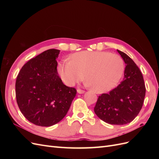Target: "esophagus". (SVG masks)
Here are the masks:
<instances>
[{
  "mask_svg": "<svg viewBox=\"0 0 159 159\" xmlns=\"http://www.w3.org/2000/svg\"><path fill=\"white\" fill-rule=\"evenodd\" d=\"M77 91H78V93H80V94H81V93H84L85 92V91L81 89H77Z\"/></svg>",
  "mask_w": 159,
  "mask_h": 159,
  "instance_id": "obj_1",
  "label": "esophagus"
}]
</instances>
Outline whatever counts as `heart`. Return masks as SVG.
Segmentation results:
<instances>
[{
    "instance_id": "b5f03b06",
    "label": "heart",
    "mask_w": 159,
    "mask_h": 159,
    "mask_svg": "<svg viewBox=\"0 0 159 159\" xmlns=\"http://www.w3.org/2000/svg\"><path fill=\"white\" fill-rule=\"evenodd\" d=\"M123 71V59L108 52H80L73 55L72 60H61L57 66V71L66 85L72 86L80 82L85 74L87 85L100 93L113 89Z\"/></svg>"
}]
</instances>
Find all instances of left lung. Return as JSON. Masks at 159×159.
Returning a JSON list of instances; mask_svg holds the SVG:
<instances>
[{"instance_id": "left-lung-1", "label": "left lung", "mask_w": 159, "mask_h": 159, "mask_svg": "<svg viewBox=\"0 0 159 159\" xmlns=\"http://www.w3.org/2000/svg\"><path fill=\"white\" fill-rule=\"evenodd\" d=\"M117 52L126 64L123 80L109 93L99 96L94 112L105 123L121 125L131 122L140 112L146 88L136 64L125 53Z\"/></svg>"}]
</instances>
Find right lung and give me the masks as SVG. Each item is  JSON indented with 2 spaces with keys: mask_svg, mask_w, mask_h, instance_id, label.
I'll list each match as a JSON object with an SVG mask.
<instances>
[{
  "mask_svg": "<svg viewBox=\"0 0 159 159\" xmlns=\"http://www.w3.org/2000/svg\"><path fill=\"white\" fill-rule=\"evenodd\" d=\"M60 50L50 49L30 60L17 76L16 102L21 113L36 125L50 127L68 113L77 91L65 85L57 74Z\"/></svg>",
  "mask_w": 159,
  "mask_h": 159,
  "instance_id": "obj_1",
  "label": "right lung"
}]
</instances>
